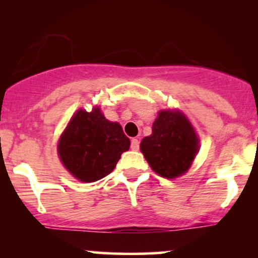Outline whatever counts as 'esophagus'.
Segmentation results:
<instances>
[{"label": "esophagus", "instance_id": "1", "mask_svg": "<svg viewBox=\"0 0 258 258\" xmlns=\"http://www.w3.org/2000/svg\"><path fill=\"white\" fill-rule=\"evenodd\" d=\"M131 149L132 150H138L139 149V141L138 139L133 138L131 141Z\"/></svg>", "mask_w": 258, "mask_h": 258}]
</instances>
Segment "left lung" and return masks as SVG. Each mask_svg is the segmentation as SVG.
Returning <instances> with one entry per match:
<instances>
[{
	"label": "left lung",
	"mask_w": 258,
	"mask_h": 258,
	"mask_svg": "<svg viewBox=\"0 0 258 258\" xmlns=\"http://www.w3.org/2000/svg\"><path fill=\"white\" fill-rule=\"evenodd\" d=\"M141 152L154 172L165 178L182 176L199 152V138L185 115L161 110L153 123V133L141 142Z\"/></svg>",
	"instance_id": "obj_1"
}]
</instances>
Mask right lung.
<instances>
[{"label": "right lung", "instance_id": "1", "mask_svg": "<svg viewBox=\"0 0 258 258\" xmlns=\"http://www.w3.org/2000/svg\"><path fill=\"white\" fill-rule=\"evenodd\" d=\"M130 138L120 123L106 120L98 106L74 114L58 142L61 164L80 182H96L116 166L130 149Z\"/></svg>", "mask_w": 258, "mask_h": 258}]
</instances>
